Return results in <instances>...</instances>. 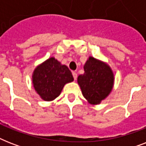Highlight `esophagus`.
Returning <instances> with one entry per match:
<instances>
[{
  "mask_svg": "<svg viewBox=\"0 0 146 146\" xmlns=\"http://www.w3.org/2000/svg\"><path fill=\"white\" fill-rule=\"evenodd\" d=\"M73 76L74 78V80H76L77 79V73H75V72H73Z\"/></svg>",
  "mask_w": 146,
  "mask_h": 146,
  "instance_id": "obj_1",
  "label": "esophagus"
}]
</instances>
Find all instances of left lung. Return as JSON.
<instances>
[{
  "label": "left lung",
  "mask_w": 146,
  "mask_h": 146,
  "mask_svg": "<svg viewBox=\"0 0 146 146\" xmlns=\"http://www.w3.org/2000/svg\"><path fill=\"white\" fill-rule=\"evenodd\" d=\"M83 67L84 74L77 78L82 95L90 104H100L112 91L113 71L108 64L93 57H89Z\"/></svg>",
  "instance_id": "1"
}]
</instances>
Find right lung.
<instances>
[{"label":"right lung","mask_w":146,"mask_h":146,"mask_svg":"<svg viewBox=\"0 0 146 146\" xmlns=\"http://www.w3.org/2000/svg\"><path fill=\"white\" fill-rule=\"evenodd\" d=\"M33 84L35 92L46 102L60 96L66 83L73 81L71 71L54 57H50L39 64L33 71Z\"/></svg>","instance_id":"add662e5"}]
</instances>
